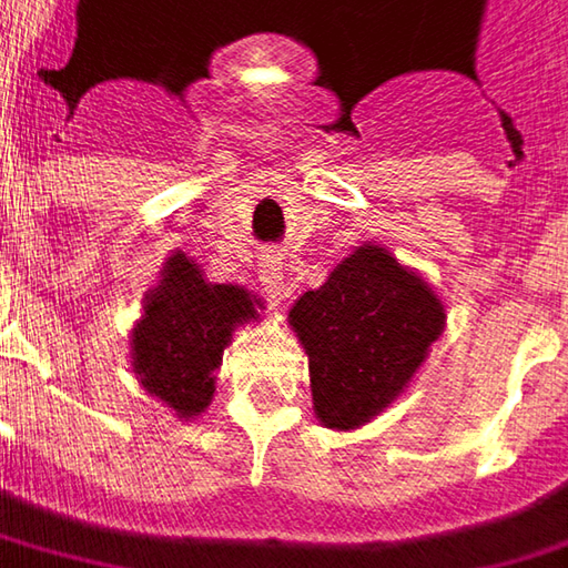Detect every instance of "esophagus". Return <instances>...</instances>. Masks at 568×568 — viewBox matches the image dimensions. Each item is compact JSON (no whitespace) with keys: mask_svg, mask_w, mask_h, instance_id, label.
I'll return each instance as SVG.
<instances>
[{"mask_svg":"<svg viewBox=\"0 0 568 568\" xmlns=\"http://www.w3.org/2000/svg\"><path fill=\"white\" fill-rule=\"evenodd\" d=\"M260 283H263L266 295H270L273 302H283V298H285L283 263H280V260H266V263L260 266Z\"/></svg>","mask_w":568,"mask_h":568,"instance_id":"obj_1","label":"esophagus"}]
</instances>
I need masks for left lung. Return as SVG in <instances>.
<instances>
[{"mask_svg":"<svg viewBox=\"0 0 568 568\" xmlns=\"http://www.w3.org/2000/svg\"><path fill=\"white\" fill-rule=\"evenodd\" d=\"M288 325L308 354L315 416L347 433L406 389L445 328V308L419 273L364 243L292 305Z\"/></svg>","mask_w":568,"mask_h":568,"instance_id":"1","label":"left lung"}]
</instances>
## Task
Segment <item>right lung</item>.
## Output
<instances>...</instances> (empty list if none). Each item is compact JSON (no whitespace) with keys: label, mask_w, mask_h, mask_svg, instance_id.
I'll return each mask as SVG.
<instances>
[{"label":"right lung","mask_w":568,"mask_h":568,"mask_svg":"<svg viewBox=\"0 0 568 568\" xmlns=\"http://www.w3.org/2000/svg\"><path fill=\"white\" fill-rule=\"evenodd\" d=\"M256 308H263L260 298L243 285L207 283L191 256L172 253L132 328L139 384L181 419L201 416L211 406L214 374L233 328L260 318Z\"/></svg>","instance_id":"right-lung-1"}]
</instances>
